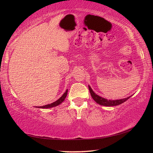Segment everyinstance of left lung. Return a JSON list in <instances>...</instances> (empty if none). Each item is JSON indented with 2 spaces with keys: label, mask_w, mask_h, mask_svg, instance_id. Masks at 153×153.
Returning a JSON list of instances; mask_svg holds the SVG:
<instances>
[{
  "label": "left lung",
  "mask_w": 153,
  "mask_h": 153,
  "mask_svg": "<svg viewBox=\"0 0 153 153\" xmlns=\"http://www.w3.org/2000/svg\"><path fill=\"white\" fill-rule=\"evenodd\" d=\"M88 88H89L90 94H91L93 99L94 100V101H96L98 103V104H99L100 105L107 106V107H113V106L119 105L121 104V103L126 102L127 100L129 99V98L131 97V96H130V97L126 98H123V99L115 100H107V99H105V98H104L99 97V96L97 95V94H95V93L93 92V90H92L91 87H90V86H88Z\"/></svg>",
  "instance_id": "obj_1"
}]
</instances>
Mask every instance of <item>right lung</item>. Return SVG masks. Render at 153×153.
Returning a JSON list of instances; mask_svg holds the SVG:
<instances>
[{"label":"right lung","instance_id":"right-lung-1","mask_svg":"<svg viewBox=\"0 0 153 153\" xmlns=\"http://www.w3.org/2000/svg\"><path fill=\"white\" fill-rule=\"evenodd\" d=\"M67 91H68V90H66V92L64 93L63 94V96L60 98H59V99L56 100V101L54 102L53 103H51V104H49V105H46L45 106H42V107H40V108H51V107H56V106H57L59 105H60L61 103L63 102L64 101L65 98H66L67 97Z\"/></svg>","mask_w":153,"mask_h":153}]
</instances>
